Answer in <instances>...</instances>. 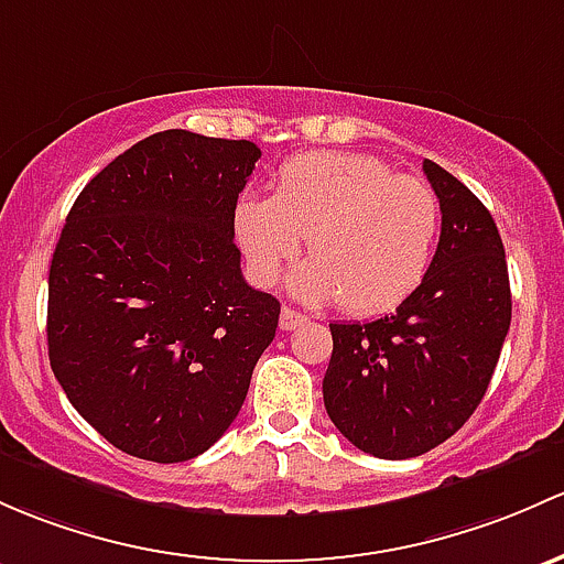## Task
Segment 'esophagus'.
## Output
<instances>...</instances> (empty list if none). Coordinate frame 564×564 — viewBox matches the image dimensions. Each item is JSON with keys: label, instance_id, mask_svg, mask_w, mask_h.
<instances>
[{"label": "esophagus", "instance_id": "1", "mask_svg": "<svg viewBox=\"0 0 564 564\" xmlns=\"http://www.w3.org/2000/svg\"><path fill=\"white\" fill-rule=\"evenodd\" d=\"M305 322H307V316H302V313L294 311V307L283 305V311H281V329H283V332L297 329V327H302V324H305Z\"/></svg>", "mask_w": 564, "mask_h": 564}]
</instances>
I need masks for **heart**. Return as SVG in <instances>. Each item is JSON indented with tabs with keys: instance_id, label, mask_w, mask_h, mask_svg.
Listing matches in <instances>:
<instances>
[{
	"instance_id": "obj_1",
	"label": "heart",
	"mask_w": 564,
	"mask_h": 564,
	"mask_svg": "<svg viewBox=\"0 0 564 564\" xmlns=\"http://www.w3.org/2000/svg\"><path fill=\"white\" fill-rule=\"evenodd\" d=\"M235 235L257 281L275 283L307 237L311 262L292 278L305 302L340 297L351 313H383L416 292L435 257L441 199L422 177L365 153H300L272 197L235 207Z\"/></svg>"
}]
</instances>
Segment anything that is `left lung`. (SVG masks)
Segmentation results:
<instances>
[{
    "label": "left lung",
    "instance_id": "left-lung-1",
    "mask_svg": "<svg viewBox=\"0 0 564 564\" xmlns=\"http://www.w3.org/2000/svg\"><path fill=\"white\" fill-rule=\"evenodd\" d=\"M441 199V242L391 316L329 324L324 405L359 452L411 459L454 435L489 389L511 327L506 248L481 199L424 159Z\"/></svg>",
    "mask_w": 564,
    "mask_h": 564
}]
</instances>
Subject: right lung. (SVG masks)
I'll return each mask as SVG.
<instances>
[{
    "instance_id": "right-lung-1",
    "label": "right lung",
    "mask_w": 564,
    "mask_h": 564,
    "mask_svg": "<svg viewBox=\"0 0 564 564\" xmlns=\"http://www.w3.org/2000/svg\"><path fill=\"white\" fill-rule=\"evenodd\" d=\"M262 151L167 129L86 183L47 275V357L105 441L148 462L207 452L248 394L281 302L240 272L235 207Z\"/></svg>"
}]
</instances>
